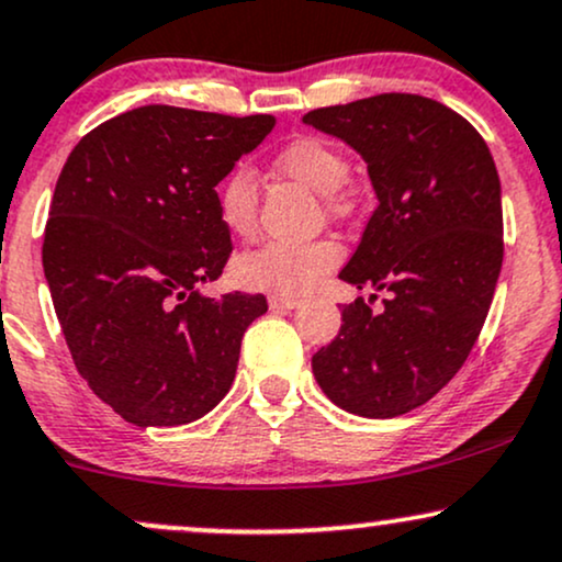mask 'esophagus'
I'll use <instances>...</instances> for the list:
<instances>
[{"label":"esophagus","instance_id":"34e87169","mask_svg":"<svg viewBox=\"0 0 562 562\" xmlns=\"http://www.w3.org/2000/svg\"><path fill=\"white\" fill-rule=\"evenodd\" d=\"M269 306L272 308H299L301 306V299H295V295H272V299H269Z\"/></svg>","mask_w":562,"mask_h":562}]
</instances>
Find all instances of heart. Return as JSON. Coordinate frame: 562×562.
Segmentation results:
<instances>
[{"instance_id":"obj_1","label":"heart","mask_w":562,"mask_h":562,"mask_svg":"<svg viewBox=\"0 0 562 562\" xmlns=\"http://www.w3.org/2000/svg\"><path fill=\"white\" fill-rule=\"evenodd\" d=\"M277 170L314 193L327 195V209L340 214L346 204L337 195L350 178L348 159L322 138H299L277 154ZM216 212L220 222L238 238H251L256 229V175L251 167H233L216 186ZM342 259L335 240L311 243H263L256 251L240 256L235 274L246 288L267 293L299 295L306 293L333 272Z\"/></svg>"}]
</instances>
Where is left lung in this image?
<instances>
[{
	"instance_id": "left-lung-1",
	"label": "left lung",
	"mask_w": 562,
	"mask_h": 562,
	"mask_svg": "<svg viewBox=\"0 0 562 562\" xmlns=\"http://www.w3.org/2000/svg\"><path fill=\"white\" fill-rule=\"evenodd\" d=\"M367 161L374 212L340 280L387 290L342 306L340 333L311 358L316 382L356 416L418 408L463 367L503 267L495 159L469 120L435 99L380 93L303 114Z\"/></svg>"
}]
</instances>
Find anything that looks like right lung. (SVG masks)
I'll return each instance as SVG.
<instances>
[{"label":"right lung","instance_id":"obj_1","mask_svg":"<svg viewBox=\"0 0 562 562\" xmlns=\"http://www.w3.org/2000/svg\"><path fill=\"white\" fill-rule=\"evenodd\" d=\"M272 114L148 104L80 138L59 172L44 274L80 376L135 427H182L227 395L263 295L206 299L229 229L216 186Z\"/></svg>","mask_w":562,"mask_h":562}]
</instances>
